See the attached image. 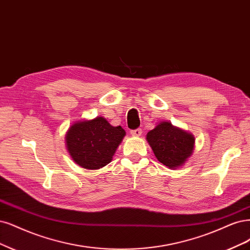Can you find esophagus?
<instances>
[{"instance_id":"obj_1","label":"esophagus","mask_w":250,"mask_h":250,"mask_svg":"<svg viewBox=\"0 0 250 250\" xmlns=\"http://www.w3.org/2000/svg\"><path fill=\"white\" fill-rule=\"evenodd\" d=\"M130 133H131L132 136H141V134H142V129H141V128L134 129V130H131V131H130Z\"/></svg>"}]
</instances>
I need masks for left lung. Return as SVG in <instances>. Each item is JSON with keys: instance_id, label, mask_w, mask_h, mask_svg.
Returning <instances> with one entry per match:
<instances>
[{"instance_id": "8db88e82", "label": "left lung", "mask_w": 250, "mask_h": 250, "mask_svg": "<svg viewBox=\"0 0 250 250\" xmlns=\"http://www.w3.org/2000/svg\"><path fill=\"white\" fill-rule=\"evenodd\" d=\"M146 139L158 161L171 169L184 166L194 150L192 133L166 121L155 126Z\"/></svg>"}]
</instances>
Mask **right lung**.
<instances>
[{"instance_id": "add662e5", "label": "right lung", "mask_w": 250, "mask_h": 250, "mask_svg": "<svg viewBox=\"0 0 250 250\" xmlns=\"http://www.w3.org/2000/svg\"><path fill=\"white\" fill-rule=\"evenodd\" d=\"M125 135L121 126H111L103 117L82 120L67 130L66 148L77 166L98 169L113 160Z\"/></svg>"}]
</instances>
